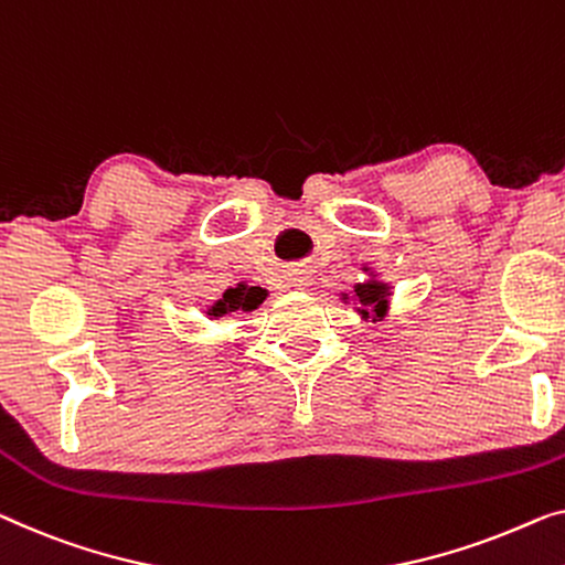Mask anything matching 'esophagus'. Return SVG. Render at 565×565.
I'll return each instance as SVG.
<instances>
[{
	"instance_id": "esophagus-1",
	"label": "esophagus",
	"mask_w": 565,
	"mask_h": 565,
	"mask_svg": "<svg viewBox=\"0 0 565 565\" xmlns=\"http://www.w3.org/2000/svg\"><path fill=\"white\" fill-rule=\"evenodd\" d=\"M289 284H291V286H297V289H307V286L311 284L307 268H291V274H289Z\"/></svg>"
}]
</instances>
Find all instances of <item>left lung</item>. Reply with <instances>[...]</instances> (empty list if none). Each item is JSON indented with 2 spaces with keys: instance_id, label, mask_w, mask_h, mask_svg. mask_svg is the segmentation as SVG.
I'll list each match as a JSON object with an SVG mask.
<instances>
[{
  "instance_id": "left-lung-1",
  "label": "left lung",
  "mask_w": 565,
  "mask_h": 565,
  "mask_svg": "<svg viewBox=\"0 0 565 565\" xmlns=\"http://www.w3.org/2000/svg\"><path fill=\"white\" fill-rule=\"evenodd\" d=\"M355 297L360 299L363 307H373L375 317L385 315V307H388V286L377 284V281H367V284H358L355 286ZM367 317V309H360ZM375 322V319H373Z\"/></svg>"
}]
</instances>
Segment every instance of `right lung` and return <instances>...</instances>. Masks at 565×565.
I'll list each match as a JSON object with an SVG mask.
<instances>
[{"mask_svg": "<svg viewBox=\"0 0 565 565\" xmlns=\"http://www.w3.org/2000/svg\"><path fill=\"white\" fill-rule=\"evenodd\" d=\"M264 299H266V289H260V286L238 284L235 289H225L223 299H217V305L210 307L207 315L223 317V315H231V311H250L256 309Z\"/></svg>", "mask_w": 565, "mask_h": 565, "instance_id": "obj_1", "label": "right lung"}]
</instances>
